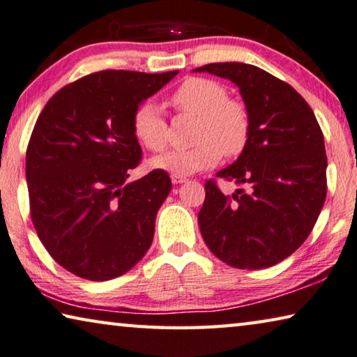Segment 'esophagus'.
<instances>
[{
  "label": "esophagus",
  "instance_id": "esophagus-1",
  "mask_svg": "<svg viewBox=\"0 0 357 357\" xmlns=\"http://www.w3.org/2000/svg\"><path fill=\"white\" fill-rule=\"evenodd\" d=\"M172 182L174 183H185V182H188V178L185 177V175H172Z\"/></svg>",
  "mask_w": 357,
  "mask_h": 357
}]
</instances>
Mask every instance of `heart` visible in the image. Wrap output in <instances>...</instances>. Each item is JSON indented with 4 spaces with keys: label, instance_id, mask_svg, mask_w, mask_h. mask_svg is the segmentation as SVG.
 <instances>
[{
    "label": "heart",
    "instance_id": "1",
    "mask_svg": "<svg viewBox=\"0 0 357 357\" xmlns=\"http://www.w3.org/2000/svg\"><path fill=\"white\" fill-rule=\"evenodd\" d=\"M171 104L178 114L196 116L195 145L171 150L151 160V167L172 175H188L215 167L223 153L238 156L251 136V115L242 99L229 96L226 85L207 77H188L172 91ZM132 132L140 145L161 151L169 142V126L155 101L139 104Z\"/></svg>",
    "mask_w": 357,
    "mask_h": 357
}]
</instances>
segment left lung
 I'll return each instance as SVG.
<instances>
[{"instance_id": "obj_1", "label": "left lung", "mask_w": 357, "mask_h": 357, "mask_svg": "<svg viewBox=\"0 0 357 357\" xmlns=\"http://www.w3.org/2000/svg\"><path fill=\"white\" fill-rule=\"evenodd\" d=\"M196 71L234 82L251 115L247 149L217 174L243 188L226 196L213 178L206 182L197 215L204 242L227 266H275L305 242L324 206L323 131L305 99L264 69L210 63Z\"/></svg>"}]
</instances>
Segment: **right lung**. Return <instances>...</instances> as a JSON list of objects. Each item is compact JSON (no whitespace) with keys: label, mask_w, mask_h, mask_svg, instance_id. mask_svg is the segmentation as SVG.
I'll list each match as a JSON object with an SVG mask.
<instances>
[{"label":"right lung","mask_w":357,"mask_h":357,"mask_svg":"<svg viewBox=\"0 0 357 357\" xmlns=\"http://www.w3.org/2000/svg\"><path fill=\"white\" fill-rule=\"evenodd\" d=\"M177 73H93L40 112L26 149L30 215L49 255L74 275L116 278L150 248L172 182L155 169L126 183L142 160L132 115Z\"/></svg>","instance_id":"1"}]
</instances>
